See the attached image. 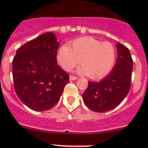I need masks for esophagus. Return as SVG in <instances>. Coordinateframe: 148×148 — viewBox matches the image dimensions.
I'll use <instances>...</instances> for the list:
<instances>
[{"label": "esophagus", "mask_w": 148, "mask_h": 148, "mask_svg": "<svg viewBox=\"0 0 148 148\" xmlns=\"http://www.w3.org/2000/svg\"><path fill=\"white\" fill-rule=\"evenodd\" d=\"M69 79H70V81H75V80H77V77L72 76V75H70Z\"/></svg>", "instance_id": "1"}]
</instances>
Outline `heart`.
<instances>
[{"instance_id":"heart-1","label":"heart","mask_w":148,"mask_h":148,"mask_svg":"<svg viewBox=\"0 0 148 148\" xmlns=\"http://www.w3.org/2000/svg\"><path fill=\"white\" fill-rule=\"evenodd\" d=\"M116 48L110 42H101L92 37H84L73 40L71 47L60 46L57 60L63 69L69 71L79 62L77 70L80 74H88L92 79H101L108 74L116 61Z\"/></svg>"}]
</instances>
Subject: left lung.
<instances>
[{"mask_svg":"<svg viewBox=\"0 0 148 148\" xmlns=\"http://www.w3.org/2000/svg\"><path fill=\"white\" fill-rule=\"evenodd\" d=\"M117 59L112 71L99 82H88L82 95L84 103L90 110L103 113L121 103L131 88L133 60L128 48L120 43L116 45Z\"/></svg>","mask_w":148,"mask_h":148,"instance_id":"left-lung-1","label":"left lung"}]
</instances>
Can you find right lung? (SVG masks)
I'll list each match as a JSON object with an SVG mask.
<instances>
[{"label":"right lung","instance_id":"obj_1","mask_svg":"<svg viewBox=\"0 0 148 148\" xmlns=\"http://www.w3.org/2000/svg\"><path fill=\"white\" fill-rule=\"evenodd\" d=\"M60 43L52 32L43 34L17 50L12 64L15 92L23 103L44 111L58 103L69 75L58 66Z\"/></svg>","mask_w":148,"mask_h":148}]
</instances>
